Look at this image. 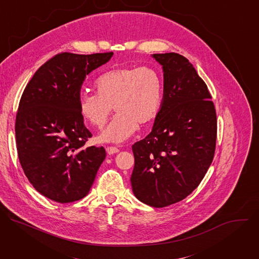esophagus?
<instances>
[{"label":"esophagus","mask_w":259,"mask_h":259,"mask_svg":"<svg viewBox=\"0 0 259 259\" xmlns=\"http://www.w3.org/2000/svg\"><path fill=\"white\" fill-rule=\"evenodd\" d=\"M106 153L108 155H114V154H117L119 153V149L116 146H107L106 147Z\"/></svg>","instance_id":"1"}]
</instances>
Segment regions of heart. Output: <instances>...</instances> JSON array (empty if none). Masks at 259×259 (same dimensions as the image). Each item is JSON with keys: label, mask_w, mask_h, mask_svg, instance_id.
<instances>
[{"label": "heart", "mask_w": 259, "mask_h": 259, "mask_svg": "<svg viewBox=\"0 0 259 259\" xmlns=\"http://www.w3.org/2000/svg\"><path fill=\"white\" fill-rule=\"evenodd\" d=\"M96 93H82L79 112L84 121L101 128L112 107L117 113L100 132L102 142H123L138 125H150L159 115L164 97L160 72L149 66H125L108 70L95 81Z\"/></svg>", "instance_id": "heart-1"}]
</instances>
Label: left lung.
I'll use <instances>...</instances> for the list:
<instances>
[{"label": "left lung", "instance_id": "8db88e82", "mask_svg": "<svg viewBox=\"0 0 259 259\" xmlns=\"http://www.w3.org/2000/svg\"><path fill=\"white\" fill-rule=\"evenodd\" d=\"M164 72V97L152 132L132 146L131 186L142 203L162 208L187 198L210 167L216 113L207 85L177 53L153 54Z\"/></svg>", "mask_w": 259, "mask_h": 259}]
</instances>
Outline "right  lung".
<instances>
[{"label":"right lung","instance_id":"1","mask_svg":"<svg viewBox=\"0 0 259 259\" xmlns=\"http://www.w3.org/2000/svg\"><path fill=\"white\" fill-rule=\"evenodd\" d=\"M114 55L60 53L34 72L21 96L15 135L20 165L36 192L70 203L88 195L105 159L103 147H84L92 136L79 112L91 71Z\"/></svg>","mask_w":259,"mask_h":259}]
</instances>
